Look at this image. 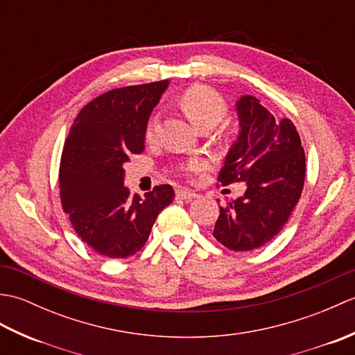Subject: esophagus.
<instances>
[{"label":"esophagus","mask_w":355,"mask_h":355,"mask_svg":"<svg viewBox=\"0 0 355 355\" xmlns=\"http://www.w3.org/2000/svg\"><path fill=\"white\" fill-rule=\"evenodd\" d=\"M198 195L195 193V192H192V191H187V189H178L177 191V198H180V200H193V198H197Z\"/></svg>","instance_id":"34e87169"}]
</instances>
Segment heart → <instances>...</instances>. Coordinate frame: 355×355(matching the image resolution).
<instances>
[{"instance_id":"obj_1","label":"heart","mask_w":355,"mask_h":355,"mask_svg":"<svg viewBox=\"0 0 355 355\" xmlns=\"http://www.w3.org/2000/svg\"><path fill=\"white\" fill-rule=\"evenodd\" d=\"M180 105L192 122L200 130L209 131L227 114V102L216 92L215 88L207 85H192L186 88L180 96ZM160 135V114L154 112L148 119L145 126V139L148 141H155ZM206 168V163L200 158H191V160L180 163L175 171L184 177H192Z\"/></svg>"}]
</instances>
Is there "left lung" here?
<instances>
[{"instance_id":"1","label":"left lung","mask_w":355,"mask_h":355,"mask_svg":"<svg viewBox=\"0 0 355 355\" xmlns=\"http://www.w3.org/2000/svg\"><path fill=\"white\" fill-rule=\"evenodd\" d=\"M241 132L218 175L223 186L245 182L244 197L220 207L214 236L233 252L270 243L299 202L305 183V153L290 119L277 120L253 96L236 105Z\"/></svg>"}]
</instances>
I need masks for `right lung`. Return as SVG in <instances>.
Returning <instances> with one entry per match:
<instances>
[{
  "label": "right lung",
  "mask_w": 355,
  "mask_h": 355,
  "mask_svg": "<svg viewBox=\"0 0 355 355\" xmlns=\"http://www.w3.org/2000/svg\"><path fill=\"white\" fill-rule=\"evenodd\" d=\"M168 80L116 88L79 111L59 164L62 209L78 236L105 258L137 253L175 192L160 184L130 195L123 164L145 149V126Z\"/></svg>",
  "instance_id": "obj_1"
}]
</instances>
